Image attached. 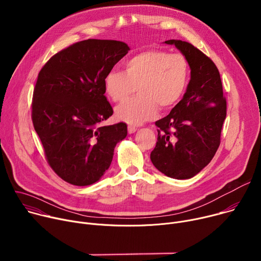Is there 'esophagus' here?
Masks as SVG:
<instances>
[{
  "label": "esophagus",
  "instance_id": "obj_1",
  "mask_svg": "<svg viewBox=\"0 0 261 261\" xmlns=\"http://www.w3.org/2000/svg\"><path fill=\"white\" fill-rule=\"evenodd\" d=\"M136 130H137V129H136L135 127H133V126H128V132H129V134L135 133Z\"/></svg>",
  "mask_w": 261,
  "mask_h": 261
}]
</instances>
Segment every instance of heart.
Returning a JSON list of instances; mask_svg holds the SVG:
<instances>
[{
	"label": "heart",
	"mask_w": 261,
	"mask_h": 261,
	"mask_svg": "<svg viewBox=\"0 0 261 261\" xmlns=\"http://www.w3.org/2000/svg\"><path fill=\"white\" fill-rule=\"evenodd\" d=\"M125 69V72L109 70L104 77V89L115 102L129 99L138 90V97L116 108L119 121L134 126L154 119L159 106L162 109L175 106L190 80L187 59L163 50L142 51L128 60Z\"/></svg>",
	"instance_id": "heart-1"
}]
</instances>
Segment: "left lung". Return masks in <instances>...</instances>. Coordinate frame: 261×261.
<instances>
[{"label": "left lung", "instance_id": "left-lung-1", "mask_svg": "<svg viewBox=\"0 0 261 261\" xmlns=\"http://www.w3.org/2000/svg\"><path fill=\"white\" fill-rule=\"evenodd\" d=\"M187 59L191 79L182 99L156 122L158 138L151 160L165 175L187 179L202 170L220 145L226 100L218 68L202 51L181 40H167Z\"/></svg>", "mask_w": 261, "mask_h": 261}]
</instances>
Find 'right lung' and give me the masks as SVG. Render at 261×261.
I'll use <instances>...</instances> for the list:
<instances>
[{
    "instance_id": "1",
    "label": "right lung",
    "mask_w": 261,
    "mask_h": 261,
    "mask_svg": "<svg viewBox=\"0 0 261 261\" xmlns=\"http://www.w3.org/2000/svg\"><path fill=\"white\" fill-rule=\"evenodd\" d=\"M129 46L116 40L88 39L51 57L38 74L32 121L46 160L65 181L89 186L109 168L127 125L103 126L114 110L104 96L106 73Z\"/></svg>"
}]
</instances>
